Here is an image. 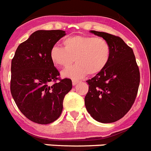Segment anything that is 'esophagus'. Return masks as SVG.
Returning <instances> with one entry per match:
<instances>
[{
    "mask_svg": "<svg viewBox=\"0 0 151 151\" xmlns=\"http://www.w3.org/2000/svg\"><path fill=\"white\" fill-rule=\"evenodd\" d=\"M79 82V81L78 80H76V79H73V85H76Z\"/></svg>",
    "mask_w": 151,
    "mask_h": 151,
    "instance_id": "1",
    "label": "esophagus"
}]
</instances>
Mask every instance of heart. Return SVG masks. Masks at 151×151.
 <instances>
[{
    "label": "heart",
    "mask_w": 151,
    "mask_h": 151,
    "mask_svg": "<svg viewBox=\"0 0 151 151\" xmlns=\"http://www.w3.org/2000/svg\"><path fill=\"white\" fill-rule=\"evenodd\" d=\"M64 48L54 45L50 58L56 66L67 68L76 60L75 66L66 69L63 76L78 79L88 73L97 75L107 66L111 57V46L101 37L76 35L63 41Z\"/></svg>",
    "instance_id": "b5f03b06"
}]
</instances>
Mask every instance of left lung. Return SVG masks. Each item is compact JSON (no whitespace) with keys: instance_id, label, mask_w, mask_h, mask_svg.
Wrapping results in <instances>:
<instances>
[{"instance_id":"obj_1","label":"left lung","mask_w":151,"mask_h":151,"mask_svg":"<svg viewBox=\"0 0 151 151\" xmlns=\"http://www.w3.org/2000/svg\"><path fill=\"white\" fill-rule=\"evenodd\" d=\"M91 32L106 39L111 46L109 64L101 73L88 79L85 107L96 121L110 123L129 111L138 94L140 72L132 47L119 36L103 32Z\"/></svg>"}]
</instances>
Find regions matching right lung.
I'll return each instance as SVG.
<instances>
[{
	"label": "right lung",
	"instance_id": "right-lung-1",
	"mask_svg": "<svg viewBox=\"0 0 151 151\" xmlns=\"http://www.w3.org/2000/svg\"><path fill=\"white\" fill-rule=\"evenodd\" d=\"M65 35L62 30L36 31L19 45L12 59L11 94L21 113L35 123L57 120L73 88L71 79L60 78L50 58V48Z\"/></svg>",
	"mask_w": 151,
	"mask_h": 151
}]
</instances>
